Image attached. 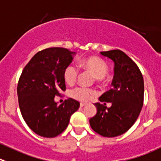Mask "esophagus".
<instances>
[{
	"mask_svg": "<svg viewBox=\"0 0 161 161\" xmlns=\"http://www.w3.org/2000/svg\"><path fill=\"white\" fill-rule=\"evenodd\" d=\"M86 105V104H85V103H80V107H84Z\"/></svg>",
	"mask_w": 161,
	"mask_h": 161,
	"instance_id": "34e87169",
	"label": "esophagus"
}]
</instances>
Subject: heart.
Instances as JSON below:
<instances>
[{"instance_id": "1", "label": "heart", "mask_w": 161, "mask_h": 161, "mask_svg": "<svg viewBox=\"0 0 161 161\" xmlns=\"http://www.w3.org/2000/svg\"><path fill=\"white\" fill-rule=\"evenodd\" d=\"M80 65L87 71H90L96 79H101L105 77L108 71V67L106 62L98 57H88L80 62ZM79 70L74 64H68L64 71V79L68 85H73L76 82ZM95 95V91L86 87H76L70 92L71 98L77 101L86 102L92 99Z\"/></svg>"}]
</instances>
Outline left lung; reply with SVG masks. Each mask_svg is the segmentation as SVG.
Wrapping results in <instances>:
<instances>
[{
    "mask_svg": "<svg viewBox=\"0 0 161 161\" xmlns=\"http://www.w3.org/2000/svg\"><path fill=\"white\" fill-rule=\"evenodd\" d=\"M114 62L112 89L99 97L101 102H110L107 108L95 103L97 114L90 119L91 128L103 137L112 138L127 132L138 119L144 100V80L136 64L123 51L101 52Z\"/></svg>",
    "mask_w": 161,
    "mask_h": 161,
    "instance_id": "8db88e82",
    "label": "left lung"
}]
</instances>
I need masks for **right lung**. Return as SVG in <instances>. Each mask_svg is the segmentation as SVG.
Here are the masks:
<instances>
[{
  "label": "right lung",
  "instance_id": "obj_1",
  "mask_svg": "<svg viewBox=\"0 0 161 161\" xmlns=\"http://www.w3.org/2000/svg\"><path fill=\"white\" fill-rule=\"evenodd\" d=\"M75 53L53 47L37 53L25 66L17 86L19 105L28 127L37 135L54 138L69 124L79 101L68 98L57 105L56 95L66 90L64 71Z\"/></svg>",
  "mask_w": 161,
  "mask_h": 161
}]
</instances>
